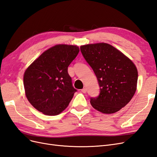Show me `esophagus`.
<instances>
[{
  "label": "esophagus",
  "instance_id": "34e87169",
  "mask_svg": "<svg viewBox=\"0 0 157 157\" xmlns=\"http://www.w3.org/2000/svg\"><path fill=\"white\" fill-rule=\"evenodd\" d=\"M81 91H82V92H83V93H86V88H82V89L81 90Z\"/></svg>",
  "mask_w": 157,
  "mask_h": 157
}]
</instances>
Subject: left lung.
<instances>
[{
  "mask_svg": "<svg viewBox=\"0 0 157 157\" xmlns=\"http://www.w3.org/2000/svg\"><path fill=\"white\" fill-rule=\"evenodd\" d=\"M86 62L96 75L100 88L96 98H90L92 106L103 113H116L129 103L136 92L137 70L132 61L107 43L80 46Z\"/></svg>",
  "mask_w": 157,
  "mask_h": 157,
  "instance_id": "1",
  "label": "left lung"
}]
</instances>
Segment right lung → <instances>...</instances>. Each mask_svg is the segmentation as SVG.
<instances>
[{
    "mask_svg": "<svg viewBox=\"0 0 157 157\" xmlns=\"http://www.w3.org/2000/svg\"><path fill=\"white\" fill-rule=\"evenodd\" d=\"M79 52L77 46L58 44L43 52L25 71L23 84L28 101L44 115H59L77 90L68 67Z\"/></svg>",
    "mask_w": 157,
    "mask_h": 157,
    "instance_id": "add662e5",
    "label": "right lung"
}]
</instances>
